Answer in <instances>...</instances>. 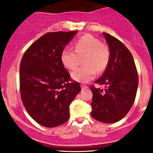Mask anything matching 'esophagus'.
<instances>
[{"mask_svg":"<svg viewBox=\"0 0 153 153\" xmlns=\"http://www.w3.org/2000/svg\"><path fill=\"white\" fill-rule=\"evenodd\" d=\"M88 86L86 85H84V84H81V88L82 90H84V89H86Z\"/></svg>","mask_w":153,"mask_h":153,"instance_id":"obj_1","label":"esophagus"}]
</instances>
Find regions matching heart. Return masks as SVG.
<instances>
[{"mask_svg": "<svg viewBox=\"0 0 153 153\" xmlns=\"http://www.w3.org/2000/svg\"><path fill=\"white\" fill-rule=\"evenodd\" d=\"M82 58L84 65L75 70L72 77L77 81L87 82L96 77L97 71L102 73L106 69L110 59L109 49L98 38L85 34L75 42V50L65 47L61 53L62 64L69 70H75Z\"/></svg>", "mask_w": 153, "mask_h": 153, "instance_id": "heart-1", "label": "heart"}]
</instances>
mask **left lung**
<instances>
[{"mask_svg":"<svg viewBox=\"0 0 153 153\" xmlns=\"http://www.w3.org/2000/svg\"><path fill=\"white\" fill-rule=\"evenodd\" d=\"M110 52L106 71L95 83L105 85L104 91L91 85L93 93L91 116L103 123H114L124 118L134 102L138 74L132 55L122 42L103 32Z\"/></svg>","mask_w":153,"mask_h":153,"instance_id":"8db88e82","label":"left lung"}]
</instances>
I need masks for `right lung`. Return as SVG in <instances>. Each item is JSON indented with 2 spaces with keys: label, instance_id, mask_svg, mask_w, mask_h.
<instances>
[{
  "label": "right lung",
  "instance_id": "right-lung-1",
  "mask_svg": "<svg viewBox=\"0 0 153 153\" xmlns=\"http://www.w3.org/2000/svg\"><path fill=\"white\" fill-rule=\"evenodd\" d=\"M77 33L56 31L44 34L24 52L20 63V94L26 111L46 127L65 123L69 106L81 91L71 80L61 53Z\"/></svg>",
  "mask_w": 153,
  "mask_h": 153
}]
</instances>
